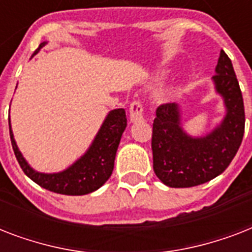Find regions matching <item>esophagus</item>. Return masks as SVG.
<instances>
[{
    "instance_id": "34e87169",
    "label": "esophagus",
    "mask_w": 252,
    "mask_h": 252,
    "mask_svg": "<svg viewBox=\"0 0 252 252\" xmlns=\"http://www.w3.org/2000/svg\"><path fill=\"white\" fill-rule=\"evenodd\" d=\"M129 119L132 123H137L144 120V107L141 102L134 100L129 107Z\"/></svg>"
}]
</instances>
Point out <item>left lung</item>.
Masks as SVG:
<instances>
[{
  "label": "left lung",
  "mask_w": 252,
  "mask_h": 252,
  "mask_svg": "<svg viewBox=\"0 0 252 252\" xmlns=\"http://www.w3.org/2000/svg\"><path fill=\"white\" fill-rule=\"evenodd\" d=\"M212 81L223 99L225 116L205 136L193 137L183 129L179 104L167 103L157 108L152 136L153 168L168 187L207 183L226 170L241 146L245 133L242 93L233 64L222 49Z\"/></svg>",
  "instance_id": "obj_1"
}]
</instances>
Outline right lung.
<instances>
[{
  "mask_svg": "<svg viewBox=\"0 0 252 252\" xmlns=\"http://www.w3.org/2000/svg\"><path fill=\"white\" fill-rule=\"evenodd\" d=\"M47 41H43L39 48L33 52L32 57L40 51ZM126 126V116L124 108H116L108 112L100 129L86 150L73 165L60 172L45 174L33 170L26 161L25 157L18 149L14 140L11 124L9 120L10 140L18 163L30 179L48 191L61 193V195L80 196L91 193L106 183L112 174L115 157L120 144V138Z\"/></svg>",
  "mask_w": 252,
  "mask_h": 252,
  "instance_id": "1",
  "label": "right lung"
}]
</instances>
